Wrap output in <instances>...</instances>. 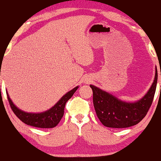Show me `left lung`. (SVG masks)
Here are the masks:
<instances>
[{
  "label": "left lung",
  "mask_w": 161,
  "mask_h": 161,
  "mask_svg": "<svg viewBox=\"0 0 161 161\" xmlns=\"http://www.w3.org/2000/svg\"><path fill=\"white\" fill-rule=\"evenodd\" d=\"M158 82V71L154 82L147 93L136 103L119 101L108 92L95 86H90L93 92V104L96 114L103 125L110 128H127L138 124L148 112Z\"/></svg>",
  "instance_id": "1"
}]
</instances>
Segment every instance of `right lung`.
<instances>
[{"mask_svg": "<svg viewBox=\"0 0 161 161\" xmlns=\"http://www.w3.org/2000/svg\"><path fill=\"white\" fill-rule=\"evenodd\" d=\"M77 89H78V86L63 96L61 99L52 108H51L47 111L41 113V114H30V113L22 111L13 104L12 101L9 97L8 94H7V96H8L7 98H8L9 104L13 112L24 123L32 125V126L38 127V128H53L60 123V119L64 116L66 103L67 102L68 100L71 98Z\"/></svg>", "mask_w": 161, "mask_h": 161, "instance_id": "obj_1", "label": "right lung"}]
</instances>
